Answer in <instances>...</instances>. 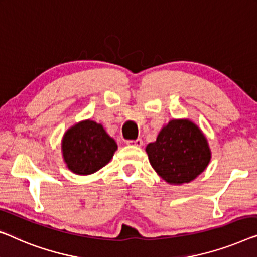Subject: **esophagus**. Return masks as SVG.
Segmentation results:
<instances>
[{"label": "esophagus", "instance_id": "1", "mask_svg": "<svg viewBox=\"0 0 257 257\" xmlns=\"http://www.w3.org/2000/svg\"><path fill=\"white\" fill-rule=\"evenodd\" d=\"M127 144L130 145V147H142L143 145V141L141 139H137L135 141H127Z\"/></svg>", "mask_w": 257, "mask_h": 257}]
</instances>
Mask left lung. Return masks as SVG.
Returning <instances> with one entry per match:
<instances>
[{
    "instance_id": "left-lung-1",
    "label": "left lung",
    "mask_w": 257,
    "mask_h": 257,
    "mask_svg": "<svg viewBox=\"0 0 257 257\" xmlns=\"http://www.w3.org/2000/svg\"><path fill=\"white\" fill-rule=\"evenodd\" d=\"M149 162L163 180L174 186L189 183L211 160L208 140L188 118H173L145 148Z\"/></svg>"
}]
</instances>
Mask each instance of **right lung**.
Returning a JSON list of instances; mask_svg holds the SVG:
<instances>
[{
  "instance_id": "right-lung-1",
  "label": "right lung",
  "mask_w": 257,
  "mask_h": 257,
  "mask_svg": "<svg viewBox=\"0 0 257 257\" xmlns=\"http://www.w3.org/2000/svg\"><path fill=\"white\" fill-rule=\"evenodd\" d=\"M61 150L69 171L77 175H89L110 162L117 144L102 124L87 118L64 133Z\"/></svg>"
}]
</instances>
